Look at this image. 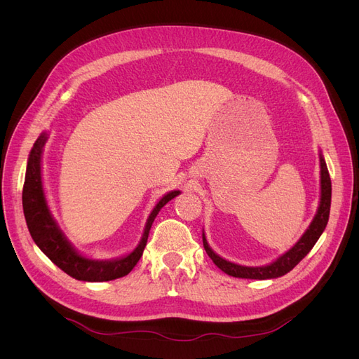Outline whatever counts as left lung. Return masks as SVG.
Returning <instances> with one entry per match:
<instances>
[{"label": "left lung", "mask_w": 359, "mask_h": 359, "mask_svg": "<svg viewBox=\"0 0 359 359\" xmlns=\"http://www.w3.org/2000/svg\"><path fill=\"white\" fill-rule=\"evenodd\" d=\"M330 208H331V178L330 172L327 168V163L323 160V156L320 154V203L316 215L309 226V229L301 236V240L293 245L289 252H286L283 256H280L276 262L269 264L266 266H243L229 262L219 255H215L210 248L208 243H206L205 233L202 235L205 252L212 259V262L219 266L223 273L238 278H252V280H266V278H277L287 274L289 271L295 268L301 260L309 255L313 245L318 243L319 236L327 227L328 219H330Z\"/></svg>", "instance_id": "obj_1"}]
</instances>
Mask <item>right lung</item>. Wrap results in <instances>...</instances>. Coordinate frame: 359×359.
<instances>
[{"instance_id": "add662e5", "label": "right lung", "mask_w": 359, "mask_h": 359, "mask_svg": "<svg viewBox=\"0 0 359 359\" xmlns=\"http://www.w3.org/2000/svg\"><path fill=\"white\" fill-rule=\"evenodd\" d=\"M48 140V135L43 133L36 140L34 147H32L27 173H25V182L22 190V206L28 231L32 236V240L39 245V248L45 253L53 264L61 268L64 273L70 277L82 281H109L119 277L127 276L130 271L135 268L139 262L140 256L144 253V248L148 241L149 229L153 226V222L157 217L158 211L165 206L170 199L178 196L180 191L173 190L163 196L158 203L154 206L153 212L149 214L145 231L140 240L139 245L133 250L132 253L126 257L115 259V260H94L81 256L72 244L64 236L55 220L52 219L50 211L48 208L45 191H43L41 184V151Z\"/></svg>"}]
</instances>
